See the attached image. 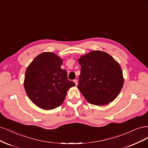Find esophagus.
<instances>
[{
  "instance_id": "esophagus-1",
  "label": "esophagus",
  "mask_w": 148,
  "mask_h": 148,
  "mask_svg": "<svg viewBox=\"0 0 148 148\" xmlns=\"http://www.w3.org/2000/svg\"><path fill=\"white\" fill-rule=\"evenodd\" d=\"M74 83H75V85H77L78 82H77V79H74Z\"/></svg>"
}]
</instances>
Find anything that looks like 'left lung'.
<instances>
[{
	"label": "left lung",
	"instance_id": "left-lung-1",
	"mask_svg": "<svg viewBox=\"0 0 148 148\" xmlns=\"http://www.w3.org/2000/svg\"><path fill=\"white\" fill-rule=\"evenodd\" d=\"M81 66L78 88L90 103L106 105L118 96L123 85L121 68L105 52L95 50L78 60Z\"/></svg>",
	"mask_w": 148,
	"mask_h": 148
}]
</instances>
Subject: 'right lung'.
Masks as SVG:
<instances>
[{"instance_id": "1", "label": "right lung", "mask_w": 148, "mask_h": 148, "mask_svg": "<svg viewBox=\"0 0 148 148\" xmlns=\"http://www.w3.org/2000/svg\"><path fill=\"white\" fill-rule=\"evenodd\" d=\"M63 60L51 52L36 56L25 73V91L36 105L50 110L63 103L68 90L75 85L68 79L67 71L61 68Z\"/></svg>"}]
</instances>
